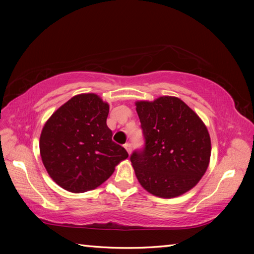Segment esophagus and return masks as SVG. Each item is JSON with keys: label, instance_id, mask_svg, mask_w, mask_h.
Instances as JSON below:
<instances>
[{"label": "esophagus", "instance_id": "34e87169", "mask_svg": "<svg viewBox=\"0 0 254 254\" xmlns=\"http://www.w3.org/2000/svg\"><path fill=\"white\" fill-rule=\"evenodd\" d=\"M124 148L127 149V152L128 154H131V152H132V144L131 143H126V144H124Z\"/></svg>", "mask_w": 254, "mask_h": 254}]
</instances>
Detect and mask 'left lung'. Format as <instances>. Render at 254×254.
Instances as JSON below:
<instances>
[{"label": "left lung", "instance_id": "8db88e82", "mask_svg": "<svg viewBox=\"0 0 254 254\" xmlns=\"http://www.w3.org/2000/svg\"><path fill=\"white\" fill-rule=\"evenodd\" d=\"M144 137L131 163L142 187L156 196L170 198L190 190L206 171L210 138L201 119L177 97L137 101Z\"/></svg>", "mask_w": 254, "mask_h": 254}]
</instances>
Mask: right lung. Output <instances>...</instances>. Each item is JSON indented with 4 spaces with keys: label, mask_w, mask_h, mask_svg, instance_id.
Instances as JSON below:
<instances>
[{
    "label": "right lung",
    "mask_w": 254,
    "mask_h": 254,
    "mask_svg": "<svg viewBox=\"0 0 254 254\" xmlns=\"http://www.w3.org/2000/svg\"><path fill=\"white\" fill-rule=\"evenodd\" d=\"M108 113L109 105L97 95H77L59 108L42 128V163L65 190H94L127 158L126 148L112 141Z\"/></svg>",
    "instance_id": "1"
}]
</instances>
